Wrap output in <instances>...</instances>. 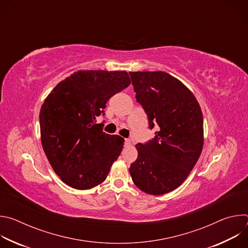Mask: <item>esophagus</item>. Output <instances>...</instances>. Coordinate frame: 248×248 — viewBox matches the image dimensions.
Masks as SVG:
<instances>
[{"mask_svg":"<svg viewBox=\"0 0 248 248\" xmlns=\"http://www.w3.org/2000/svg\"><path fill=\"white\" fill-rule=\"evenodd\" d=\"M130 144H131V142H130L129 139H127V138L124 139V145H125V146H129Z\"/></svg>","mask_w":248,"mask_h":248,"instance_id":"obj_1","label":"esophagus"}]
</instances>
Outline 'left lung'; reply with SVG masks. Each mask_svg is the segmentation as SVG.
Returning <instances> with one entry per match:
<instances>
[{
    "label": "left lung",
    "mask_w": 248,
    "mask_h": 248,
    "mask_svg": "<svg viewBox=\"0 0 248 248\" xmlns=\"http://www.w3.org/2000/svg\"><path fill=\"white\" fill-rule=\"evenodd\" d=\"M136 101L144 109L155 136L138 143L129 172L134 185L152 195L179 187L203 147V116L191 91L164 72L129 73Z\"/></svg>",
    "instance_id": "left-lung-1"
}]
</instances>
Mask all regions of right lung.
<instances>
[{
    "label": "right lung",
    "instance_id": "obj_1",
    "mask_svg": "<svg viewBox=\"0 0 248 248\" xmlns=\"http://www.w3.org/2000/svg\"><path fill=\"white\" fill-rule=\"evenodd\" d=\"M130 84L125 72L78 70L62 80L42 105L44 152L61 180L76 189L102 184L118 159L124 138L103 131L107 101Z\"/></svg>",
    "mask_w": 248,
    "mask_h": 248
}]
</instances>
